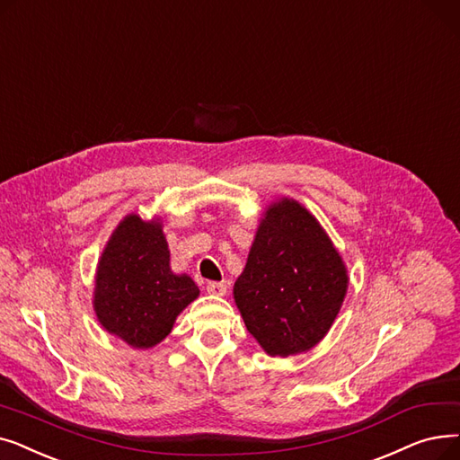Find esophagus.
<instances>
[{"instance_id": "34e87169", "label": "esophagus", "mask_w": 460, "mask_h": 460, "mask_svg": "<svg viewBox=\"0 0 460 460\" xmlns=\"http://www.w3.org/2000/svg\"><path fill=\"white\" fill-rule=\"evenodd\" d=\"M206 290L211 296H225L226 294V282H208L206 284Z\"/></svg>"}]
</instances>
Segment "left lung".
Here are the masks:
<instances>
[{"label": "left lung", "instance_id": "8db88e82", "mask_svg": "<svg viewBox=\"0 0 460 460\" xmlns=\"http://www.w3.org/2000/svg\"><path fill=\"white\" fill-rule=\"evenodd\" d=\"M346 290L342 256L316 217L292 199L273 202L234 284L237 309L264 352L288 358L316 346Z\"/></svg>", "mask_w": 460, "mask_h": 460}]
</instances>
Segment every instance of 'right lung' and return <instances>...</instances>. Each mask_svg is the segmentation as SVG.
I'll return each mask as SVG.
<instances>
[{"label": "right lung", "mask_w": 460, "mask_h": 460, "mask_svg": "<svg viewBox=\"0 0 460 460\" xmlns=\"http://www.w3.org/2000/svg\"><path fill=\"white\" fill-rule=\"evenodd\" d=\"M199 294L189 275L170 270L161 218L127 215L108 239L95 275L93 309L104 330L133 348H151Z\"/></svg>", "instance_id": "1"}]
</instances>
